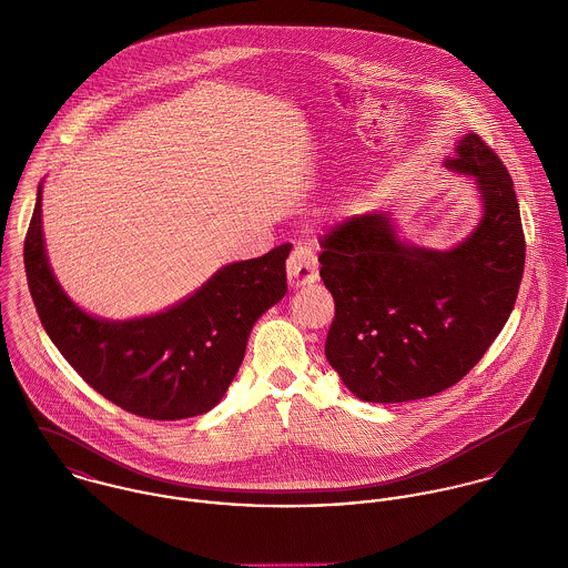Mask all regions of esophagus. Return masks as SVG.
<instances>
[{
    "instance_id": "obj_1",
    "label": "esophagus",
    "mask_w": 568,
    "mask_h": 568,
    "mask_svg": "<svg viewBox=\"0 0 568 568\" xmlns=\"http://www.w3.org/2000/svg\"><path fill=\"white\" fill-rule=\"evenodd\" d=\"M286 271H288V284L291 286H306V284H315L320 277V266H317V255L308 244H295L288 262H286Z\"/></svg>"
}]
</instances>
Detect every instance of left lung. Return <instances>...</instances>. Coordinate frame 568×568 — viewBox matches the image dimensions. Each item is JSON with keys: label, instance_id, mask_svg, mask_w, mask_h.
<instances>
[{"label": "left lung", "instance_id": "8db88e82", "mask_svg": "<svg viewBox=\"0 0 568 568\" xmlns=\"http://www.w3.org/2000/svg\"><path fill=\"white\" fill-rule=\"evenodd\" d=\"M473 174L486 214L450 251L406 246L387 212L352 216L322 239V280L334 297L327 363L367 403H406L459 383L514 311L525 234L514 181L470 133L446 162Z\"/></svg>", "mask_w": 568, "mask_h": 568}]
</instances>
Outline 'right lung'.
Wrapping results in <instances>:
<instances>
[{
    "label": "right lung",
    "mask_w": 568,
    "mask_h": 568,
    "mask_svg": "<svg viewBox=\"0 0 568 568\" xmlns=\"http://www.w3.org/2000/svg\"><path fill=\"white\" fill-rule=\"evenodd\" d=\"M291 246L280 244L262 257L221 268L165 313L102 322L72 304L50 271L39 185L23 262L41 324L91 389L146 419H183L210 410L225 396L243 363L251 327L286 293Z\"/></svg>",
    "instance_id": "1"
}]
</instances>
